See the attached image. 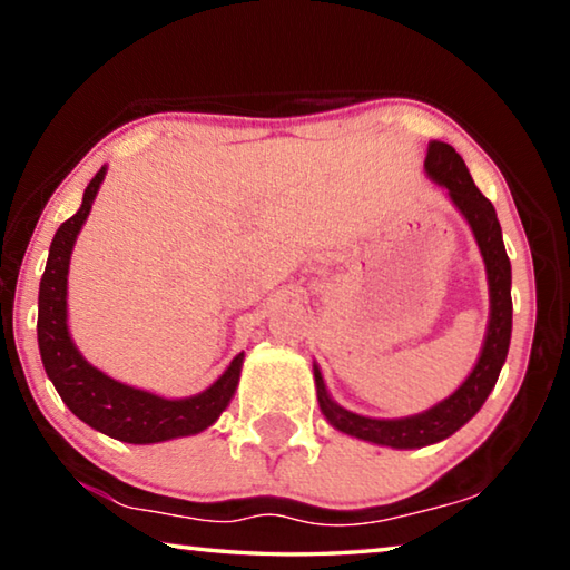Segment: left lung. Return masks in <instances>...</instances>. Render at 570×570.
<instances>
[{"instance_id": "obj_1", "label": "left lung", "mask_w": 570, "mask_h": 570, "mask_svg": "<svg viewBox=\"0 0 570 570\" xmlns=\"http://www.w3.org/2000/svg\"><path fill=\"white\" fill-rule=\"evenodd\" d=\"M424 170L430 173L432 180H438L440 186L448 188L452 204H455L460 208V214L468 218V224L480 246L482 262H485L490 286V322L475 370L470 372V377L462 382V387L455 394H450L448 400H442L428 412L404 420H372L332 402L330 394H326L322 372L314 366L316 397H320L324 417L340 432H346V435L397 450L432 445V442L450 438L452 432H458L470 417H475L482 402L488 400L490 390L495 387L500 366H503L508 356L510 330H513L510 258L505 254L503 234H500L493 204L478 190V186L470 178L465 160H462L455 148L448 146V142H430L428 158H424Z\"/></svg>"}]
</instances>
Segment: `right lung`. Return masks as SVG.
<instances>
[{
  "instance_id": "obj_1",
  "label": "right lung",
  "mask_w": 570,
  "mask_h": 570,
  "mask_svg": "<svg viewBox=\"0 0 570 570\" xmlns=\"http://www.w3.org/2000/svg\"><path fill=\"white\" fill-rule=\"evenodd\" d=\"M102 178L105 168L95 173L90 186L85 188L80 210L67 218L52 238L50 258H47L40 282V314H37V342H40L45 372L67 407L90 428L100 430L102 435L132 442V445L196 435V432L210 428L218 414L228 407L240 377L244 352L228 364V370L206 392L188 400H163L158 394L128 387V384L115 382L108 374L95 370L82 360L67 332L70 254Z\"/></svg>"
}]
</instances>
